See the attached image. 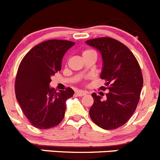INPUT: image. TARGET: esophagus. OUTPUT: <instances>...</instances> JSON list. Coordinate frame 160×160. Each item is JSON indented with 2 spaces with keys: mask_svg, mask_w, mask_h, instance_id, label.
<instances>
[{
  "mask_svg": "<svg viewBox=\"0 0 160 160\" xmlns=\"http://www.w3.org/2000/svg\"><path fill=\"white\" fill-rule=\"evenodd\" d=\"M76 95L78 97H82V96H85V95L86 94V92L82 91V90H78V91L75 92Z\"/></svg>",
  "mask_w": 160,
  "mask_h": 160,
  "instance_id": "esophagus-1",
  "label": "esophagus"
}]
</instances>
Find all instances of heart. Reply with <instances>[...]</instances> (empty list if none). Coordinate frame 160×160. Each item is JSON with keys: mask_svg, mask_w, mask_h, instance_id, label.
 <instances>
[{"mask_svg": "<svg viewBox=\"0 0 160 160\" xmlns=\"http://www.w3.org/2000/svg\"><path fill=\"white\" fill-rule=\"evenodd\" d=\"M87 54H96L93 51H92V50H86V51H85L84 52H83V55H87Z\"/></svg>", "mask_w": 160, "mask_h": 160, "instance_id": "heart-1", "label": "heart"}]
</instances>
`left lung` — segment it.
I'll use <instances>...</instances> for the list:
<instances>
[{
	"mask_svg": "<svg viewBox=\"0 0 160 160\" xmlns=\"http://www.w3.org/2000/svg\"><path fill=\"white\" fill-rule=\"evenodd\" d=\"M86 44L102 55L100 78L107 82L106 100L92 93L93 104L90 109L92 121L104 129H116L131 118L140 100L143 76L137 58L127 47L109 37L87 40Z\"/></svg>",
	"mask_w": 160,
	"mask_h": 160,
	"instance_id": "left-lung-1",
	"label": "left lung"
}]
</instances>
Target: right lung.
<instances>
[{
    "instance_id": "1",
    "label": "right lung",
    "mask_w": 160,
    "mask_h": 160,
    "mask_svg": "<svg viewBox=\"0 0 160 160\" xmlns=\"http://www.w3.org/2000/svg\"><path fill=\"white\" fill-rule=\"evenodd\" d=\"M74 42L51 39L32 48L19 66L15 82L17 100L32 125L48 129L62 121L66 102L74 95L71 88L56 92L51 78L61 70L62 60Z\"/></svg>"
}]
</instances>
